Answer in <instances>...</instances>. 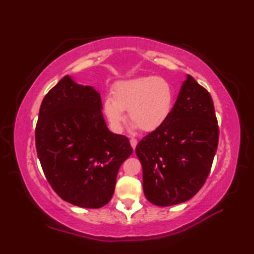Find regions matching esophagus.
<instances>
[{
	"mask_svg": "<svg viewBox=\"0 0 254 254\" xmlns=\"http://www.w3.org/2000/svg\"><path fill=\"white\" fill-rule=\"evenodd\" d=\"M130 143H131V147L133 148V150H134L135 147H136V144H137L136 139H134V137H131V139H130Z\"/></svg>",
	"mask_w": 254,
	"mask_h": 254,
	"instance_id": "obj_1",
	"label": "esophagus"
}]
</instances>
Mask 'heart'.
I'll return each instance as SVG.
<instances>
[{"instance_id":"heart-1","label":"heart","mask_w":254,"mask_h":254,"mask_svg":"<svg viewBox=\"0 0 254 254\" xmlns=\"http://www.w3.org/2000/svg\"><path fill=\"white\" fill-rule=\"evenodd\" d=\"M175 88L161 76L139 77L120 81L112 89V97L103 102V113L114 131L121 132L126 113L144 132L160 128L170 118L175 105Z\"/></svg>"}]
</instances>
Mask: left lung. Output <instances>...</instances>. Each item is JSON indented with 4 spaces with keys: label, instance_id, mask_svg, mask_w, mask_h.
Listing matches in <instances>:
<instances>
[{
    "label": "left lung",
    "instance_id": "left-lung-1",
    "mask_svg": "<svg viewBox=\"0 0 254 254\" xmlns=\"http://www.w3.org/2000/svg\"><path fill=\"white\" fill-rule=\"evenodd\" d=\"M217 144L210 94L187 75L168 121L135 148L147 199L166 207L194 197L207 179Z\"/></svg>",
    "mask_w": 254,
    "mask_h": 254
}]
</instances>
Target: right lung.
Returning a JSON list of instances; mask_svg holds the SVG:
<instances>
[{"instance_id":"1","label":"right lung","mask_w":254,"mask_h":254,"mask_svg":"<svg viewBox=\"0 0 254 254\" xmlns=\"http://www.w3.org/2000/svg\"><path fill=\"white\" fill-rule=\"evenodd\" d=\"M102 110L100 93L67 75L45 96L36 127L47 180L60 198L84 208L109 203L133 152L127 136L109 130Z\"/></svg>"}]
</instances>
